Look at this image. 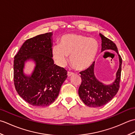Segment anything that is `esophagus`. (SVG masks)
I'll use <instances>...</instances> for the list:
<instances>
[{
	"label": "esophagus",
	"mask_w": 135,
	"mask_h": 135,
	"mask_svg": "<svg viewBox=\"0 0 135 135\" xmlns=\"http://www.w3.org/2000/svg\"><path fill=\"white\" fill-rule=\"evenodd\" d=\"M73 74H74V73L73 72H70V71H68L67 72V75L68 76H70L72 75H73Z\"/></svg>",
	"instance_id": "esophagus-1"
}]
</instances>
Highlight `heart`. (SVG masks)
Masks as SVG:
<instances>
[{
    "label": "heart",
    "mask_w": 135,
    "mask_h": 135,
    "mask_svg": "<svg viewBox=\"0 0 135 135\" xmlns=\"http://www.w3.org/2000/svg\"><path fill=\"white\" fill-rule=\"evenodd\" d=\"M98 48V43L95 39L70 33L61 37L60 45L54 46L52 53L58 64H65L69 56L73 67L78 70H83L92 64Z\"/></svg>",
    "instance_id": "b5f03b06"
}]
</instances>
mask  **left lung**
Returning <instances> with one entry per match:
<instances>
[{"label": "left lung", "mask_w": 135, "mask_h": 135, "mask_svg": "<svg viewBox=\"0 0 135 135\" xmlns=\"http://www.w3.org/2000/svg\"><path fill=\"white\" fill-rule=\"evenodd\" d=\"M99 35L102 38V51L105 50L115 51L119 56V67L116 79L110 85H104L96 78L94 74V62L88 69L80 73L82 82L78 90L79 96L86 105L91 107H101L113 99L119 90L121 75L122 60L116 45L102 34Z\"/></svg>", "instance_id": "obj_1"}]
</instances>
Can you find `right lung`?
Segmentation results:
<instances>
[{
  "label": "right lung",
  "mask_w": 135,
  "mask_h": 135,
  "mask_svg": "<svg viewBox=\"0 0 135 135\" xmlns=\"http://www.w3.org/2000/svg\"><path fill=\"white\" fill-rule=\"evenodd\" d=\"M52 33L37 35L27 39L14 60V84L19 95L27 103L36 107L51 104L59 96L67 71L54 64L52 59ZM36 61V67L30 77L23 74L25 62Z\"/></svg>",
  "instance_id": "add662e5"
}]
</instances>
